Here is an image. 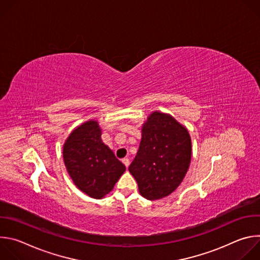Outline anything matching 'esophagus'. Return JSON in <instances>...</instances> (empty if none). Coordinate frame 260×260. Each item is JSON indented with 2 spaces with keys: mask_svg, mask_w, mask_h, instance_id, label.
<instances>
[{
  "mask_svg": "<svg viewBox=\"0 0 260 260\" xmlns=\"http://www.w3.org/2000/svg\"><path fill=\"white\" fill-rule=\"evenodd\" d=\"M122 162L124 164V166H125L126 168H128V166H129V159H128V158H126V157L123 158V159H122Z\"/></svg>",
  "mask_w": 260,
  "mask_h": 260,
  "instance_id": "1",
  "label": "esophagus"
}]
</instances>
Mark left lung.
I'll list each match as a JSON object with an SVG mask.
<instances>
[{
	"mask_svg": "<svg viewBox=\"0 0 260 260\" xmlns=\"http://www.w3.org/2000/svg\"><path fill=\"white\" fill-rule=\"evenodd\" d=\"M191 152L188 129L168 113L152 112L142 125L139 150L128 168L140 194L156 201L175 191L188 171Z\"/></svg>",
	"mask_w": 260,
	"mask_h": 260,
	"instance_id": "8db88e82",
	"label": "left lung"
}]
</instances>
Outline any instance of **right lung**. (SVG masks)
Listing matches in <instances>:
<instances>
[{
    "instance_id": "obj_1",
    "label": "right lung",
    "mask_w": 260,
    "mask_h": 260,
    "mask_svg": "<svg viewBox=\"0 0 260 260\" xmlns=\"http://www.w3.org/2000/svg\"><path fill=\"white\" fill-rule=\"evenodd\" d=\"M101 136L99 122L90 119L74 128L62 146L63 162L72 181L95 200L112 191L125 171Z\"/></svg>"
}]
</instances>
